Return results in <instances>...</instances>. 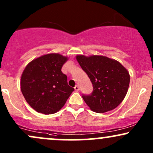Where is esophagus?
<instances>
[{"label":"esophagus","instance_id":"obj_1","mask_svg":"<svg viewBox=\"0 0 153 153\" xmlns=\"http://www.w3.org/2000/svg\"><path fill=\"white\" fill-rule=\"evenodd\" d=\"M75 88V91H78L79 90H80V88H79V86H78V85H75V88Z\"/></svg>","mask_w":153,"mask_h":153}]
</instances>
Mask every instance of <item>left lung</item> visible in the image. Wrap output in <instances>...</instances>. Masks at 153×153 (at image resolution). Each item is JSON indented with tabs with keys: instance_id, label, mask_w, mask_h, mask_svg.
<instances>
[{
	"instance_id": "8db88e82",
	"label": "left lung",
	"mask_w": 153,
	"mask_h": 153,
	"mask_svg": "<svg viewBox=\"0 0 153 153\" xmlns=\"http://www.w3.org/2000/svg\"><path fill=\"white\" fill-rule=\"evenodd\" d=\"M76 59L94 87L91 95L82 96L89 108L96 113L117 108L129 88L130 75L127 70L117 60L106 56L78 54Z\"/></svg>"
}]
</instances>
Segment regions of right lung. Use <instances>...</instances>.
I'll return each instance as SVG.
<instances>
[{
	"instance_id": "obj_1",
	"label": "right lung",
	"mask_w": 153,
	"mask_h": 153,
	"mask_svg": "<svg viewBox=\"0 0 153 153\" xmlns=\"http://www.w3.org/2000/svg\"><path fill=\"white\" fill-rule=\"evenodd\" d=\"M68 57L59 53L44 54L33 59L23 71L21 90L26 102L39 113L52 114L65 104L74 91L61 71Z\"/></svg>"
}]
</instances>
